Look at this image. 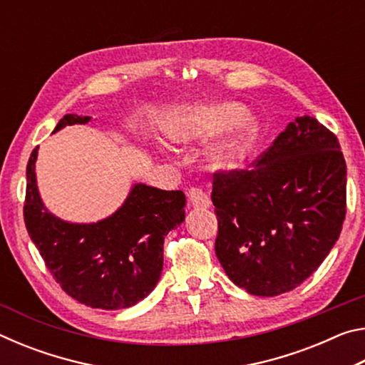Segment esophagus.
Segmentation results:
<instances>
[{"label":"esophagus","instance_id":"1","mask_svg":"<svg viewBox=\"0 0 365 365\" xmlns=\"http://www.w3.org/2000/svg\"><path fill=\"white\" fill-rule=\"evenodd\" d=\"M188 197H190L191 205H193L195 207H200V209L211 207V200H209L206 191H202L201 188H191L188 191Z\"/></svg>","mask_w":365,"mask_h":365}]
</instances>
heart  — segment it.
<instances>
[{
  "label": "heart",
  "mask_w": 365,
  "mask_h": 365,
  "mask_svg": "<svg viewBox=\"0 0 365 365\" xmlns=\"http://www.w3.org/2000/svg\"><path fill=\"white\" fill-rule=\"evenodd\" d=\"M243 114V108L237 103H217L211 106H202L172 123L168 128V135L175 143H196V141L217 137L232 123L240 120L238 125L227 137L214 143L206 153L207 164L212 169L230 170L242 163L256 132L255 122L246 117L242 119Z\"/></svg>",
  "instance_id": "obj_1"
}]
</instances>
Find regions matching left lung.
I'll list each match as a JSON object with an SVG mask.
<instances>
[{
	"label": "left lung",
	"instance_id": "1",
	"mask_svg": "<svg viewBox=\"0 0 365 365\" xmlns=\"http://www.w3.org/2000/svg\"><path fill=\"white\" fill-rule=\"evenodd\" d=\"M215 255L235 285L256 296L292 292L316 272L341 232L346 163L316 117L289 122L245 170L214 175Z\"/></svg>",
	"mask_w": 365,
	"mask_h": 365
}]
</instances>
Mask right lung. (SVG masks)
<instances>
[{"instance_id":"1","label":"right lung","mask_w":365,"mask_h":365,"mask_svg":"<svg viewBox=\"0 0 365 365\" xmlns=\"http://www.w3.org/2000/svg\"><path fill=\"white\" fill-rule=\"evenodd\" d=\"M90 115L67 114L53 133L88 123ZM38 146L27 164L24 220L46 267L64 292L82 304L125 309L145 299L163 272L164 238L185 220L183 191L135 183L123 205L106 219L73 224L49 212L36 187Z\"/></svg>"}]
</instances>
